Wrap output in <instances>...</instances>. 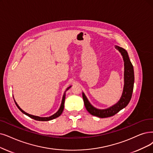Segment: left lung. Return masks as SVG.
<instances>
[{
	"mask_svg": "<svg viewBox=\"0 0 153 153\" xmlns=\"http://www.w3.org/2000/svg\"><path fill=\"white\" fill-rule=\"evenodd\" d=\"M115 48L121 53L123 56L124 62V85L123 94L120 99L115 103V105L105 109H99L94 107L91 104L87 97L85 96V94L82 93L83 99L84 101V104L85 108L87 111L92 115L97 116L100 118H105L109 117L111 116L114 115L115 114L119 112L120 110L125 108L128 103H129L134 88V68L131 62L129 55L126 50L124 48L119 47L118 46H115Z\"/></svg>",
	"mask_w": 153,
	"mask_h": 153,
	"instance_id": "1",
	"label": "left lung"
}]
</instances>
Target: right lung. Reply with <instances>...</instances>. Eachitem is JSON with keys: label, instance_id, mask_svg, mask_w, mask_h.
<instances>
[{"label": "right lung", "instance_id": "right-lung-1", "mask_svg": "<svg viewBox=\"0 0 153 153\" xmlns=\"http://www.w3.org/2000/svg\"><path fill=\"white\" fill-rule=\"evenodd\" d=\"M71 87V86H70L69 87L67 88H66V90H65V93H64V95H63V99H62V103H61V105H60V107H59V108L58 111L55 114H53V115H52L51 116H50V117H38V116L33 115H30V114H29L26 113V112H24V111H23V110H22V109L20 108V107L17 105V102L15 101L14 99V102H15L16 105V106L18 107V108H19V109L20 110V111H21L23 114H26V115L29 116V117L32 118V119H34V120H39V121H48V120H52V119H55V118H56V117H58L59 116V115H61V114H62V112H63V110H64V105H65V100L66 91L67 90H68V89H70Z\"/></svg>", "mask_w": 153, "mask_h": 153}]
</instances>
